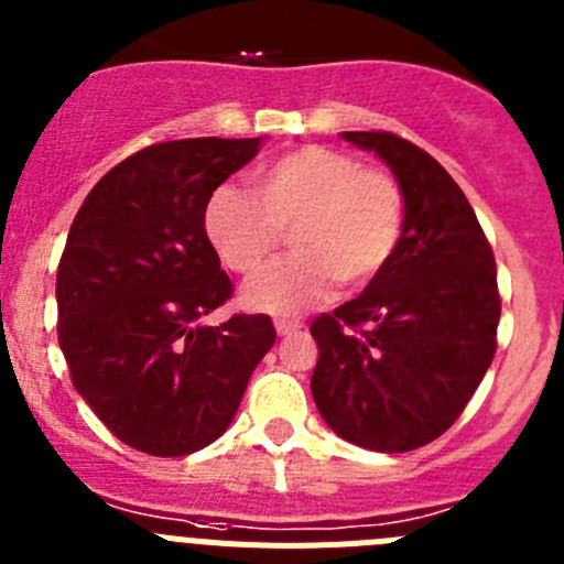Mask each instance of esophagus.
Segmentation results:
<instances>
[{"instance_id":"esophagus-1","label":"esophagus","mask_w":564,"mask_h":564,"mask_svg":"<svg viewBox=\"0 0 564 564\" xmlns=\"http://www.w3.org/2000/svg\"><path fill=\"white\" fill-rule=\"evenodd\" d=\"M303 328L301 319H289V317H278L275 319V332L281 334V337H289V334H297Z\"/></svg>"}]
</instances>
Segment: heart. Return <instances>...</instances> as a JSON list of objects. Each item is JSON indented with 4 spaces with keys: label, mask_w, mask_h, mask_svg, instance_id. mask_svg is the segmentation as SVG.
Returning a JSON list of instances; mask_svg holds the SVG:
<instances>
[{
    "label": "heart",
    "mask_w": 564,
    "mask_h": 564,
    "mask_svg": "<svg viewBox=\"0 0 564 564\" xmlns=\"http://www.w3.org/2000/svg\"><path fill=\"white\" fill-rule=\"evenodd\" d=\"M404 227L402 187L354 156L303 145L252 174V194L221 185L205 205V232L227 270L252 275L289 232L292 256L252 278L241 301L294 314L332 292L377 281Z\"/></svg>",
    "instance_id": "obj_1"
}]
</instances>
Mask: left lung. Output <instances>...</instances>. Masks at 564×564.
<instances>
[{"mask_svg": "<svg viewBox=\"0 0 564 564\" xmlns=\"http://www.w3.org/2000/svg\"><path fill=\"white\" fill-rule=\"evenodd\" d=\"M402 187L393 258L354 301L312 323V395L339 438L410 453L453 427L495 357V256L464 191L427 151L390 131H343Z\"/></svg>", "mask_w": 564, "mask_h": 564, "instance_id": "1", "label": "left lung"}]
</instances>
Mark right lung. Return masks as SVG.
Segmentation results:
<instances>
[{
  "label": "right lung",
  "mask_w": 564,
  "mask_h": 564,
  "mask_svg": "<svg viewBox=\"0 0 564 564\" xmlns=\"http://www.w3.org/2000/svg\"><path fill=\"white\" fill-rule=\"evenodd\" d=\"M263 137L149 145L80 205L58 263V343L73 384L123 444L180 458L213 444L275 343L267 314L202 317L232 294L205 205Z\"/></svg>",
  "instance_id": "1"
}]
</instances>
